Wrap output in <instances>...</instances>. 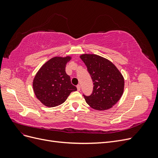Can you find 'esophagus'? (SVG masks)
Instances as JSON below:
<instances>
[{
  "mask_svg": "<svg viewBox=\"0 0 158 158\" xmlns=\"http://www.w3.org/2000/svg\"><path fill=\"white\" fill-rule=\"evenodd\" d=\"M76 88H77V90H78V91H80V85H78L77 86H76Z\"/></svg>",
  "mask_w": 158,
  "mask_h": 158,
  "instance_id": "esophagus-1",
  "label": "esophagus"
}]
</instances>
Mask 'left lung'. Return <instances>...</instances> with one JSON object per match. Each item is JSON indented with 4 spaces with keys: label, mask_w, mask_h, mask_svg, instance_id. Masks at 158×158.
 Returning a JSON list of instances; mask_svg holds the SVG:
<instances>
[{
    "label": "left lung",
    "mask_w": 158,
    "mask_h": 158,
    "mask_svg": "<svg viewBox=\"0 0 158 158\" xmlns=\"http://www.w3.org/2000/svg\"><path fill=\"white\" fill-rule=\"evenodd\" d=\"M80 59L87 66L94 88L89 96L84 95L89 106L98 111L111 108L121 99L125 80L115 65L108 59L94 54H83Z\"/></svg>",
    "instance_id": "left-lung-1"
}]
</instances>
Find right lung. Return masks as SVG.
I'll use <instances>...</instances> for the list:
<instances>
[{
  "label": "right lung",
  "mask_w": 158,
  "mask_h": 158,
  "mask_svg": "<svg viewBox=\"0 0 158 158\" xmlns=\"http://www.w3.org/2000/svg\"><path fill=\"white\" fill-rule=\"evenodd\" d=\"M70 60V56L53 57L35 74L33 81V92L45 106H58L66 101L72 92L77 90L65 71L66 63Z\"/></svg>",
  "instance_id": "right-lung-1"
}]
</instances>
